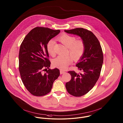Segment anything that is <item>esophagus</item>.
<instances>
[{"instance_id": "34e87169", "label": "esophagus", "mask_w": 123, "mask_h": 123, "mask_svg": "<svg viewBox=\"0 0 123 123\" xmlns=\"http://www.w3.org/2000/svg\"><path fill=\"white\" fill-rule=\"evenodd\" d=\"M65 73V72L64 71H63V70H60V74H64V73Z\"/></svg>"}]
</instances>
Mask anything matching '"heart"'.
Returning <instances> with one entry per match:
<instances>
[{"instance_id": "obj_1", "label": "heart", "mask_w": 123, "mask_h": 123, "mask_svg": "<svg viewBox=\"0 0 123 123\" xmlns=\"http://www.w3.org/2000/svg\"><path fill=\"white\" fill-rule=\"evenodd\" d=\"M58 39L68 47L67 54H69L74 61H78L83 55L85 46L84 41L82 40H76L75 36L67 33L62 34L58 37ZM54 45L55 42L53 40L49 41L47 45V51L52 56L55 55ZM71 57L69 55H59L53 60V66L61 69H65L72 62L73 60Z\"/></svg>"}]
</instances>
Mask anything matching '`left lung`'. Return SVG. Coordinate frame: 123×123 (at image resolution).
<instances>
[{
	"label": "left lung",
	"instance_id": "1",
	"mask_svg": "<svg viewBox=\"0 0 123 123\" xmlns=\"http://www.w3.org/2000/svg\"><path fill=\"white\" fill-rule=\"evenodd\" d=\"M64 31L81 37L85 46L84 53L76 65L78 69L82 71V73L68 71L71 79L65 85L69 94L79 97L89 92L98 81L103 63V53L98 38L90 31L76 28Z\"/></svg>",
	"mask_w": 123,
	"mask_h": 123
}]
</instances>
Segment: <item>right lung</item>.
Masks as SVG:
<instances>
[{
	"instance_id": "1",
	"label": "right lung",
	"mask_w": 123,
	"mask_h": 123,
	"mask_svg": "<svg viewBox=\"0 0 123 123\" xmlns=\"http://www.w3.org/2000/svg\"><path fill=\"white\" fill-rule=\"evenodd\" d=\"M60 32V30L36 27L28 33L21 44L19 74L25 88L33 96L41 97L49 93L60 75L57 68L49 69L51 62L47 49L49 41Z\"/></svg>"
}]
</instances>
